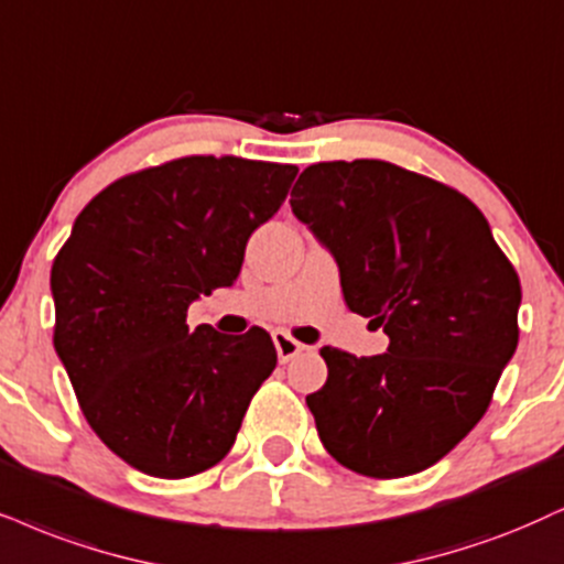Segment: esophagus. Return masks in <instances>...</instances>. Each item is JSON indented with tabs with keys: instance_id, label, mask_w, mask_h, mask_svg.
Masks as SVG:
<instances>
[{
	"instance_id": "esophagus-1",
	"label": "esophagus",
	"mask_w": 564,
	"mask_h": 564,
	"mask_svg": "<svg viewBox=\"0 0 564 564\" xmlns=\"http://www.w3.org/2000/svg\"><path fill=\"white\" fill-rule=\"evenodd\" d=\"M273 344H275L278 361H281V365H286V361L294 359L296 354L304 351V346L299 344V340L291 338L289 333H283V330H275V333H273Z\"/></svg>"
}]
</instances>
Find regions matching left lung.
Wrapping results in <instances>:
<instances>
[{"label": "left lung", "mask_w": 564, "mask_h": 564, "mask_svg": "<svg viewBox=\"0 0 564 564\" xmlns=\"http://www.w3.org/2000/svg\"><path fill=\"white\" fill-rule=\"evenodd\" d=\"M291 210L338 262L348 310L388 333L377 356L325 346L306 395L325 451L372 479L445 458L489 409L518 346L520 281L458 189L388 161L306 166Z\"/></svg>", "instance_id": "1"}]
</instances>
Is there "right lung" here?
I'll list each match as a JSON object with an SVG mask.
<instances>
[{
    "mask_svg": "<svg viewBox=\"0 0 564 564\" xmlns=\"http://www.w3.org/2000/svg\"><path fill=\"white\" fill-rule=\"evenodd\" d=\"M296 166L187 155L109 184L52 265L54 348L90 430L132 468L187 479L226 458L275 369L262 327L189 333L187 310L231 286L247 239Z\"/></svg>",
    "mask_w": 564,
    "mask_h": 564,
    "instance_id": "add662e5",
    "label": "right lung"
}]
</instances>
